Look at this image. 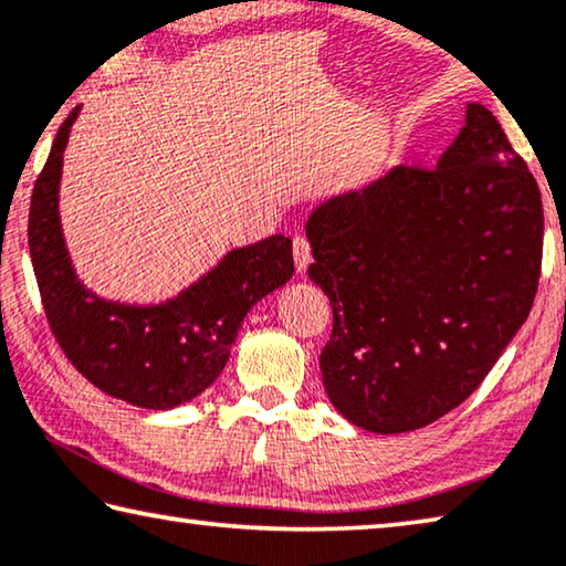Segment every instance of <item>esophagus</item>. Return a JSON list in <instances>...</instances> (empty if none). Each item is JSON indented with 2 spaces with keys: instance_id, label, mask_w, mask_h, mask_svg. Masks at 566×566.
<instances>
[{
  "instance_id": "1",
  "label": "esophagus",
  "mask_w": 566,
  "mask_h": 566,
  "mask_svg": "<svg viewBox=\"0 0 566 566\" xmlns=\"http://www.w3.org/2000/svg\"><path fill=\"white\" fill-rule=\"evenodd\" d=\"M294 264H297V272H304V269L310 266L312 262V249H310V241L304 237H294Z\"/></svg>"
}]
</instances>
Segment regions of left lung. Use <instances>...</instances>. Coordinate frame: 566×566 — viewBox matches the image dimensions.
I'll list each match as a JSON object with an SVG mask.
<instances>
[{
  "label": "left lung",
  "mask_w": 566,
  "mask_h": 566,
  "mask_svg": "<svg viewBox=\"0 0 566 566\" xmlns=\"http://www.w3.org/2000/svg\"><path fill=\"white\" fill-rule=\"evenodd\" d=\"M310 280L329 297L325 390L349 423L406 433L471 396L534 304L542 193L493 113L465 125L436 168L396 166L319 203Z\"/></svg>",
  "instance_id": "1"
}]
</instances>
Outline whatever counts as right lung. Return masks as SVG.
Returning <instances> with one entry per match:
<instances>
[{"mask_svg": "<svg viewBox=\"0 0 566 566\" xmlns=\"http://www.w3.org/2000/svg\"><path fill=\"white\" fill-rule=\"evenodd\" d=\"M77 111L60 125L30 203L27 237L44 315L62 353L95 388L138 408H176L219 378L247 312L290 282L292 239L274 234L229 251L168 302L101 300L77 280L57 211L62 154Z\"/></svg>", "mask_w": 566, "mask_h": 566, "instance_id": "right-lung-1", "label": "right lung"}]
</instances>
